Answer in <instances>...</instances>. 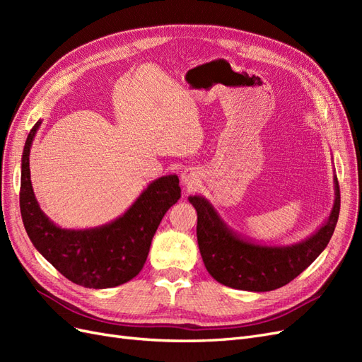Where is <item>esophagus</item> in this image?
Wrapping results in <instances>:
<instances>
[{
	"label": "esophagus",
	"mask_w": 362,
	"mask_h": 362,
	"mask_svg": "<svg viewBox=\"0 0 362 362\" xmlns=\"http://www.w3.org/2000/svg\"><path fill=\"white\" fill-rule=\"evenodd\" d=\"M181 182L185 185V187H194V185H198L199 182V175L196 173L193 169H185L181 173Z\"/></svg>",
	"instance_id": "1"
}]
</instances>
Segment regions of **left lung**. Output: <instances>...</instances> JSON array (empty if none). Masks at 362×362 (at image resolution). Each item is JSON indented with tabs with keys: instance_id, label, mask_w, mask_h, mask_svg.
Masks as SVG:
<instances>
[{
	"instance_id": "1",
	"label": "left lung",
	"mask_w": 362,
	"mask_h": 362,
	"mask_svg": "<svg viewBox=\"0 0 362 362\" xmlns=\"http://www.w3.org/2000/svg\"><path fill=\"white\" fill-rule=\"evenodd\" d=\"M335 199L329 217L299 243L272 246L254 243L229 228L213 204L199 194L189 196L198 213V245L208 273L226 287L272 291L293 281L329 243L339 214V187L334 175Z\"/></svg>"
}]
</instances>
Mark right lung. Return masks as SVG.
<instances>
[{
  "label": "right lung",
  "mask_w": 362,
  "mask_h": 362,
  "mask_svg": "<svg viewBox=\"0 0 362 362\" xmlns=\"http://www.w3.org/2000/svg\"><path fill=\"white\" fill-rule=\"evenodd\" d=\"M31 128L21 163V216L31 243L63 276L86 288L125 284L144 269L152 237L163 216L181 198L177 175L148 184L128 210L113 222L89 229H66L40 210L30 178V149L40 127Z\"/></svg>",
  "instance_id": "obj_1"
}]
</instances>
